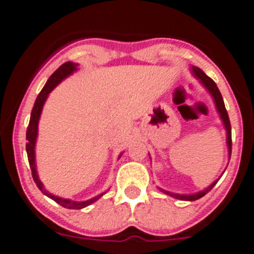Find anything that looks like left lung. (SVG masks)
<instances>
[{"mask_svg":"<svg viewBox=\"0 0 254 254\" xmlns=\"http://www.w3.org/2000/svg\"><path fill=\"white\" fill-rule=\"evenodd\" d=\"M191 70H192V73H194L195 75L200 79V81H201V83L205 85L206 89L210 92V94L213 95L214 102H215V106H217V109L220 115V118L223 120V123H224V126H225V129H227V143H228V148H229V159H230V153H232V127H230V121H229V117H228V112H227V109H225L224 101H223L222 94H220L219 89H218L217 84L214 83L213 79L209 78V76L206 75L203 70H201V69L196 68V66H192ZM217 183H218V180L214 181V183L211 184L209 188H206V189L203 190V191L197 192V194H191V195H179V194H174V192L166 191V190H164V189H160V190H161L162 192H165V194L170 195V196L176 197V199L190 200V201H194V200H197V199H200V197H203L206 192L210 191V190L213 189Z\"/></svg>","mask_w":254,"mask_h":254,"instance_id":"obj_1","label":"left lung"}]
</instances>
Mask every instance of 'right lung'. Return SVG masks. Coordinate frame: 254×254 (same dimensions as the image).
<instances>
[{"label":"right lung","instance_id":"1","mask_svg":"<svg viewBox=\"0 0 254 254\" xmlns=\"http://www.w3.org/2000/svg\"><path fill=\"white\" fill-rule=\"evenodd\" d=\"M76 65L75 63H71V62H66L64 63L63 65H60L59 68L53 73V75L49 78V80L46 81V84L44 85V88L41 89V92L39 93L37 95L36 101H35L34 107H32V111H31V117H30V122H29V127H27V131H26V139H27V143H26V152H27V159H29V164L30 167H31V175L32 179H34L35 184L37 185V188L46 195L49 196L50 199H53L54 201H57L59 205L64 206L66 209H81V208H85V206L90 205L92 203L97 201L99 197L102 196L101 194L98 196L93 197V199L87 200V201H73V200H69V199H63V197L59 196H55V195L50 194V192L46 191L44 189L43 184L41 181L39 180V176H37L36 173V166H35V141H36V137H37V123H39V118H40L41 115V109H43L44 103H45L46 98H48V94L51 92V90L54 89L58 84H59L60 81L65 78V76H68L69 74L73 73L74 70L76 69Z\"/></svg>","mask_w":254,"mask_h":254}]
</instances>
